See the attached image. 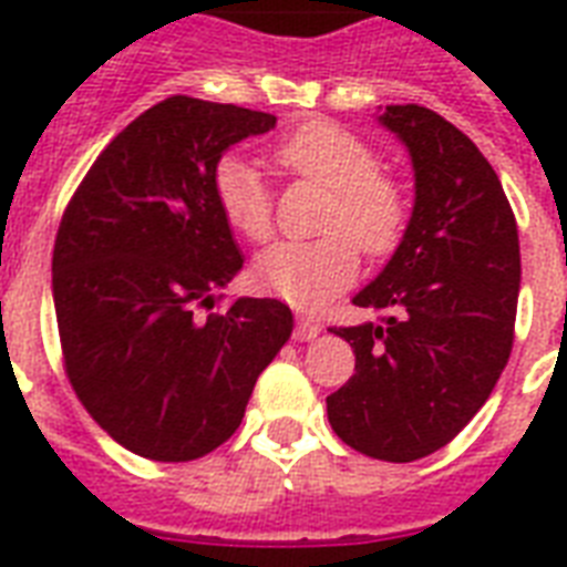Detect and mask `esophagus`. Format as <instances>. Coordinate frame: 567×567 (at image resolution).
<instances>
[{"label": "esophagus", "instance_id": "esophagus-1", "mask_svg": "<svg viewBox=\"0 0 567 567\" xmlns=\"http://www.w3.org/2000/svg\"><path fill=\"white\" fill-rule=\"evenodd\" d=\"M318 336H320L318 320L300 315V318H297V329H293V338H297V341H311V338H318Z\"/></svg>", "mask_w": 567, "mask_h": 567}]
</instances>
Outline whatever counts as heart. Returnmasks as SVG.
<instances>
[{"instance_id":"b5f03b06","label":"heart","mask_w":567,"mask_h":567,"mask_svg":"<svg viewBox=\"0 0 567 567\" xmlns=\"http://www.w3.org/2000/svg\"><path fill=\"white\" fill-rule=\"evenodd\" d=\"M274 162L300 179L327 188L315 240H282L256 258L261 291L311 309L355 279L359 249L382 258L400 247L409 226L403 182L379 167L362 135L336 120H306L274 144ZM214 199L240 238L261 244L274 231V196L252 164L229 155L214 171Z\"/></svg>"}]
</instances>
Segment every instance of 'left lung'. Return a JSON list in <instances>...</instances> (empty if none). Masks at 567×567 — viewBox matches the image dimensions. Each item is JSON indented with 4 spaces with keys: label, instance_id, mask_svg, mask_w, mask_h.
I'll return each mask as SVG.
<instances>
[{
    "label": "left lung",
    "instance_id": "obj_1",
    "mask_svg": "<svg viewBox=\"0 0 567 567\" xmlns=\"http://www.w3.org/2000/svg\"><path fill=\"white\" fill-rule=\"evenodd\" d=\"M379 120L409 146L414 208L385 270L353 297L377 323L332 327L355 373L327 396V414L364 456L414 462L465 430L509 362L518 223L465 132L414 102Z\"/></svg>",
    "mask_w": 567,
    "mask_h": 567
}]
</instances>
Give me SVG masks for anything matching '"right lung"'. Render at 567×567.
<instances>
[{
    "mask_svg": "<svg viewBox=\"0 0 567 567\" xmlns=\"http://www.w3.org/2000/svg\"><path fill=\"white\" fill-rule=\"evenodd\" d=\"M274 114L171 96L132 120L66 203L52 249L64 373L93 421L155 462H190L240 426L291 309L214 291L244 258L214 199L231 144Z\"/></svg>",
    "mask_w": 567,
    "mask_h": 567,
    "instance_id": "add662e5",
    "label": "right lung"
}]
</instances>
